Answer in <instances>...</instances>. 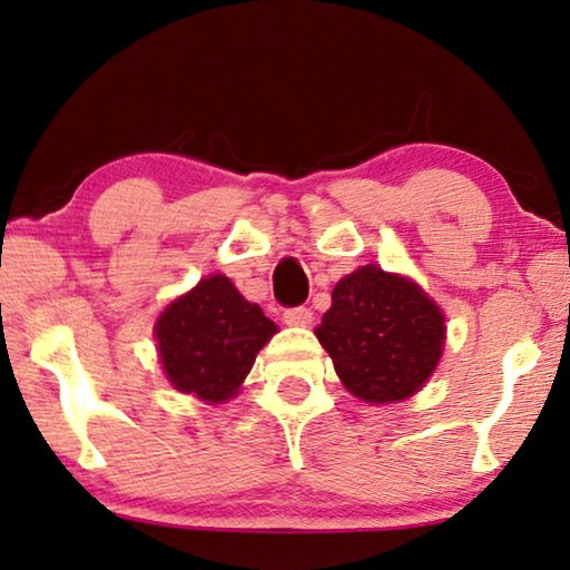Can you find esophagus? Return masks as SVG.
Masks as SVG:
<instances>
[{"label":"esophagus","mask_w":570,"mask_h":570,"mask_svg":"<svg viewBox=\"0 0 570 570\" xmlns=\"http://www.w3.org/2000/svg\"><path fill=\"white\" fill-rule=\"evenodd\" d=\"M314 320V312L309 307H294L284 312V322L292 327H309Z\"/></svg>","instance_id":"obj_1"}]
</instances>
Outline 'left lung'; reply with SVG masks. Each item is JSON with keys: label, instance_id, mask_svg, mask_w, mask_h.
<instances>
[{"label": "left lung", "instance_id": "1", "mask_svg": "<svg viewBox=\"0 0 570 570\" xmlns=\"http://www.w3.org/2000/svg\"><path fill=\"white\" fill-rule=\"evenodd\" d=\"M343 386L368 404L402 402L432 376L445 317L410 278L368 263L333 288V307L314 330Z\"/></svg>", "mask_w": 570, "mask_h": 570}]
</instances>
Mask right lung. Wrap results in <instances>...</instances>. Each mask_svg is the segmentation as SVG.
Returning <instances> with one entry per match:
<instances>
[{
	"mask_svg": "<svg viewBox=\"0 0 570 570\" xmlns=\"http://www.w3.org/2000/svg\"><path fill=\"white\" fill-rule=\"evenodd\" d=\"M276 333L258 304L223 274L207 276L160 312L156 340L166 379L207 404L233 399L263 345Z\"/></svg>",
	"mask_w": 570,
	"mask_h": 570,
	"instance_id": "1",
	"label": "right lung"
}]
</instances>
